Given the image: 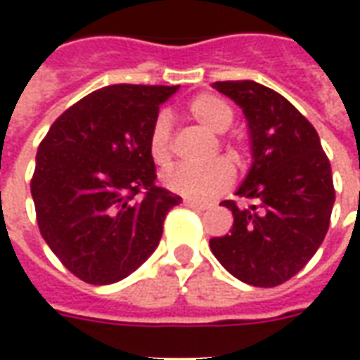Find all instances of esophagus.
<instances>
[{
	"mask_svg": "<svg viewBox=\"0 0 360 360\" xmlns=\"http://www.w3.org/2000/svg\"><path fill=\"white\" fill-rule=\"evenodd\" d=\"M183 204H185L187 208H191V210H195V212H204L206 208H208V202H200V200H193V198H185V200H183Z\"/></svg>",
	"mask_w": 360,
	"mask_h": 360,
	"instance_id": "1",
	"label": "esophagus"
}]
</instances>
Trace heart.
<instances>
[{"label": "heart", "instance_id": "1", "mask_svg": "<svg viewBox=\"0 0 360 360\" xmlns=\"http://www.w3.org/2000/svg\"><path fill=\"white\" fill-rule=\"evenodd\" d=\"M188 117L212 133H226L235 119L231 103L216 94H198L187 105ZM219 148L235 167H243L247 160V146L237 139H221ZM148 152L156 165H167L173 156L172 125L165 115H158L150 127ZM229 161V162H230ZM218 158L202 167L179 165L164 175L165 187L187 198H212L224 193L233 183V167Z\"/></svg>", "mask_w": 360, "mask_h": 360}]
</instances>
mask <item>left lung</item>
I'll use <instances>...</instances> for the list:
<instances>
[{
  "instance_id": "left-lung-1",
  "label": "left lung",
  "mask_w": 360,
  "mask_h": 360,
  "mask_svg": "<svg viewBox=\"0 0 360 360\" xmlns=\"http://www.w3.org/2000/svg\"><path fill=\"white\" fill-rule=\"evenodd\" d=\"M214 86L245 111L255 162L237 191L250 206L221 202L233 214V227L210 239V249L245 283L281 285L307 266L328 233L335 200L332 165L316 129L276 90L255 81Z\"/></svg>"
}]
</instances>
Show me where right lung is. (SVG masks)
<instances>
[{
  "mask_svg": "<svg viewBox=\"0 0 360 360\" xmlns=\"http://www.w3.org/2000/svg\"><path fill=\"white\" fill-rule=\"evenodd\" d=\"M179 86L113 84L59 115L30 179L44 241L92 285L127 278L154 252L181 196L156 185L148 133Z\"/></svg>",
  "mask_w": 360,
  "mask_h": 360,
  "instance_id": "right-lung-1",
  "label": "right lung"
}]
</instances>
